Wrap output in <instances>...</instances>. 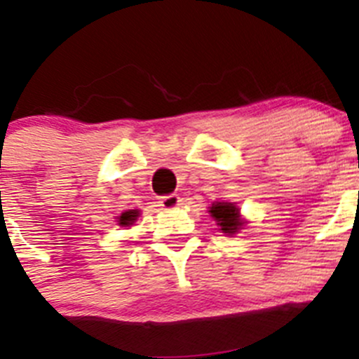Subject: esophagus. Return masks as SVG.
Masks as SVG:
<instances>
[{
  "label": "esophagus",
  "mask_w": 359,
  "mask_h": 359,
  "mask_svg": "<svg viewBox=\"0 0 359 359\" xmlns=\"http://www.w3.org/2000/svg\"><path fill=\"white\" fill-rule=\"evenodd\" d=\"M159 203L163 209H175V207L180 205V196L179 195H164L159 198Z\"/></svg>",
  "instance_id": "obj_1"
}]
</instances>
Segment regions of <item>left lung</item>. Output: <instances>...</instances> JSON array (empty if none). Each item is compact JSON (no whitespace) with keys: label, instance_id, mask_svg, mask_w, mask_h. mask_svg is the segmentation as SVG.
I'll use <instances>...</instances> for the list:
<instances>
[{"label":"left lung","instance_id":"8db88e82","mask_svg":"<svg viewBox=\"0 0 359 359\" xmlns=\"http://www.w3.org/2000/svg\"><path fill=\"white\" fill-rule=\"evenodd\" d=\"M210 216L216 219L217 226L223 233H236L243 229L244 221L241 219V212L237 205L229 202H216L210 207Z\"/></svg>","mask_w":359,"mask_h":359}]
</instances>
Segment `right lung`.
Instances as JSON below:
<instances>
[{"instance_id": "right-lung-1", "label": "right lung", "mask_w": 359, "mask_h": 359, "mask_svg": "<svg viewBox=\"0 0 359 359\" xmlns=\"http://www.w3.org/2000/svg\"><path fill=\"white\" fill-rule=\"evenodd\" d=\"M140 216V210L134 209V210H126V212H122V216H118V225L120 226H129L133 225L134 221H136V217Z\"/></svg>"}]
</instances>
